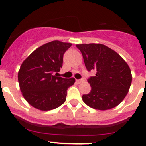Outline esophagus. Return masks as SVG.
Here are the masks:
<instances>
[{"label":"esophagus","mask_w":146,"mask_h":146,"mask_svg":"<svg viewBox=\"0 0 146 146\" xmlns=\"http://www.w3.org/2000/svg\"><path fill=\"white\" fill-rule=\"evenodd\" d=\"M84 81V80L83 79H80V80H76V82H77V84H80V83H81V82H82Z\"/></svg>","instance_id":"obj_1"}]
</instances>
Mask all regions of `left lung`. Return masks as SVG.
<instances>
[{"label":"left lung","instance_id":"8db88e82","mask_svg":"<svg viewBox=\"0 0 146 146\" xmlns=\"http://www.w3.org/2000/svg\"><path fill=\"white\" fill-rule=\"evenodd\" d=\"M80 50L88 71H96V75L88 80L90 93L82 95L89 107L99 110L112 109L123 101L131 86V69L115 51L102 44H81Z\"/></svg>","mask_w":146,"mask_h":146}]
</instances>
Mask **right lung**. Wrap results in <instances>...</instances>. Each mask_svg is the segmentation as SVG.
Instances as JSON below:
<instances>
[{
	"label": "right lung",
	"instance_id": "add662e5",
	"mask_svg": "<svg viewBox=\"0 0 146 146\" xmlns=\"http://www.w3.org/2000/svg\"><path fill=\"white\" fill-rule=\"evenodd\" d=\"M71 46V43L52 41L35 50L23 62L18 82L23 97L32 107L47 111L66 101L67 89L75 79L57 77L55 72H60L64 52Z\"/></svg>",
	"mask_w": 146,
	"mask_h": 146
}]
</instances>
